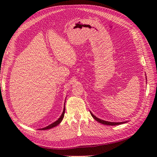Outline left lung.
Instances as JSON below:
<instances>
[{"label": "left lung", "mask_w": 157, "mask_h": 157, "mask_svg": "<svg viewBox=\"0 0 157 157\" xmlns=\"http://www.w3.org/2000/svg\"><path fill=\"white\" fill-rule=\"evenodd\" d=\"M90 114H91V115L92 116V117L96 120L98 122H99L101 123H102V124H104V125H120V124H123V123H126L127 121H123V122H111V121H104L103 120H101L99 118H98L97 117H96L95 115H94L92 112H90Z\"/></svg>", "instance_id": "1"}]
</instances>
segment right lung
Masks as SVG:
<instances>
[{
    "label": "right lung",
    "mask_w": 157,
    "mask_h": 157,
    "mask_svg": "<svg viewBox=\"0 0 157 157\" xmlns=\"http://www.w3.org/2000/svg\"><path fill=\"white\" fill-rule=\"evenodd\" d=\"M65 105H64V108H63V113H62V115L60 116V117L56 121H55V122H53V123H52V124H50L49 125H48V126H47V127H44V128H40L39 130H48V129H50V128H53V127H56V126H57L59 124H60V123H61V121H62V120H63V117H64V114H65Z\"/></svg>",
    "instance_id": "obj_1"
}]
</instances>
